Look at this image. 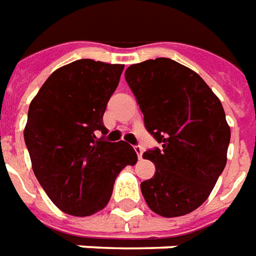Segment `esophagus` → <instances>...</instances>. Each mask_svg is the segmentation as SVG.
Here are the masks:
<instances>
[{"mask_svg": "<svg viewBox=\"0 0 256 256\" xmlns=\"http://www.w3.org/2000/svg\"><path fill=\"white\" fill-rule=\"evenodd\" d=\"M134 150H136V156H138V158L142 160V154H144V149H142V146H134Z\"/></svg>", "mask_w": 256, "mask_h": 256, "instance_id": "1", "label": "esophagus"}]
</instances>
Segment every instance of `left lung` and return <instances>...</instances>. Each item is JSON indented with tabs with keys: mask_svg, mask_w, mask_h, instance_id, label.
Here are the masks:
<instances>
[{
	"mask_svg": "<svg viewBox=\"0 0 256 256\" xmlns=\"http://www.w3.org/2000/svg\"><path fill=\"white\" fill-rule=\"evenodd\" d=\"M124 79L146 130L161 145L144 153L156 165L153 177L141 182L146 204L164 218L190 214L227 162L231 130L219 98L196 72L166 58L132 64Z\"/></svg>",
	"mask_w": 256,
	"mask_h": 256,
	"instance_id": "1",
	"label": "left lung"
}]
</instances>
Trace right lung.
<instances>
[{
  "label": "right lung",
  "mask_w": 256,
  "mask_h": 256,
  "mask_svg": "<svg viewBox=\"0 0 256 256\" xmlns=\"http://www.w3.org/2000/svg\"><path fill=\"white\" fill-rule=\"evenodd\" d=\"M124 67L72 62L46 79L29 106L24 140L34 176L54 206L72 216L103 210L116 176L138 160L126 142L104 138L103 114Z\"/></svg>",
  "instance_id": "add662e5"
}]
</instances>
